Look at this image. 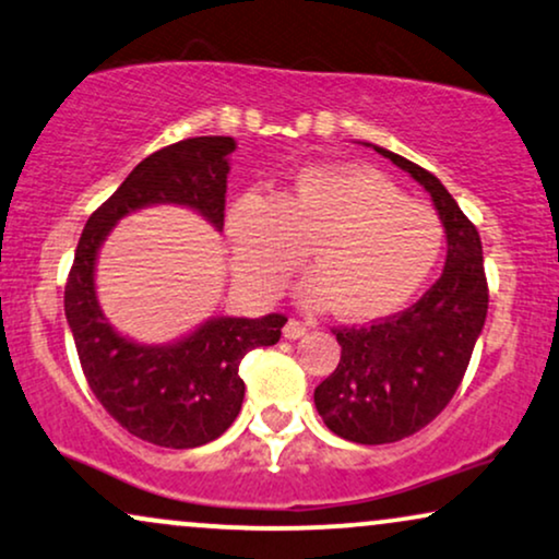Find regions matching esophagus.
Wrapping results in <instances>:
<instances>
[{"instance_id": "1", "label": "esophagus", "mask_w": 559, "mask_h": 559, "mask_svg": "<svg viewBox=\"0 0 559 559\" xmlns=\"http://www.w3.org/2000/svg\"><path fill=\"white\" fill-rule=\"evenodd\" d=\"M305 333H307V325H305V322H299V320H288L284 325V338H288V341H297Z\"/></svg>"}]
</instances>
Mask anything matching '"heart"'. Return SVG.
Returning a JSON list of instances; mask_svg holds the SVG:
<instances>
[{
  "instance_id": "1",
  "label": "heart",
  "mask_w": 559,
  "mask_h": 559,
  "mask_svg": "<svg viewBox=\"0 0 559 559\" xmlns=\"http://www.w3.org/2000/svg\"><path fill=\"white\" fill-rule=\"evenodd\" d=\"M234 273L275 297L305 258L297 284L307 309L338 307L352 322L390 318L432 278L445 228L432 207L403 198L367 166H305L273 194L247 192L226 211Z\"/></svg>"
}]
</instances>
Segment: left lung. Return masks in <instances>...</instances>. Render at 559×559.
Instances as JSON below:
<instances>
[{"mask_svg":"<svg viewBox=\"0 0 559 559\" xmlns=\"http://www.w3.org/2000/svg\"><path fill=\"white\" fill-rule=\"evenodd\" d=\"M372 145V143H369ZM432 198L445 228V271L406 312L369 328H335L341 361L314 388L325 427L359 445H382L427 427L459 390L487 320L481 239L442 181L414 160L372 145Z\"/></svg>","mask_w":559,"mask_h":559,"instance_id":"1","label":"left lung"}]
</instances>
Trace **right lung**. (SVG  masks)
I'll use <instances>...</instances> for the list:
<instances>
[{
    "mask_svg": "<svg viewBox=\"0 0 559 559\" xmlns=\"http://www.w3.org/2000/svg\"><path fill=\"white\" fill-rule=\"evenodd\" d=\"M234 151L237 140L213 134L140 160L87 218L67 278L64 314L87 385L127 432L160 448H200L231 427L245 401L241 359L278 344L286 318H207L169 344H140L119 333L98 305V252L119 221L153 205L190 207L221 231Z\"/></svg>",
    "mask_w": 559,
    "mask_h": 559,
    "instance_id": "1",
    "label": "right lung"
}]
</instances>
